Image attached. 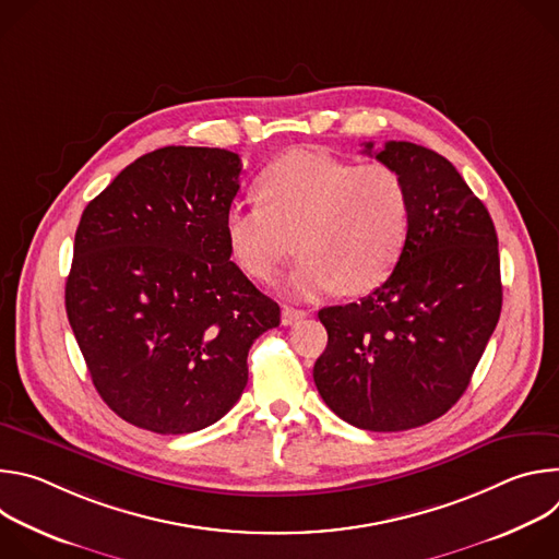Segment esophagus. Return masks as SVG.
Here are the masks:
<instances>
[{"label": "esophagus", "mask_w": 559, "mask_h": 559, "mask_svg": "<svg viewBox=\"0 0 559 559\" xmlns=\"http://www.w3.org/2000/svg\"><path fill=\"white\" fill-rule=\"evenodd\" d=\"M305 316H307V311H305V309L283 307V311H281V321H283V325H294V323H298L300 318H305Z\"/></svg>", "instance_id": "esophagus-1"}]
</instances>
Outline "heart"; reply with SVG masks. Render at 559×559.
<instances>
[{
    "label": "heart",
    "mask_w": 559,
    "mask_h": 559,
    "mask_svg": "<svg viewBox=\"0 0 559 559\" xmlns=\"http://www.w3.org/2000/svg\"><path fill=\"white\" fill-rule=\"evenodd\" d=\"M261 205L231 203L223 234L231 261L272 283L292 254L302 259L289 292L313 298L334 289L367 294L401 261L412 231V199L386 164L354 166L321 152H289L257 183Z\"/></svg>",
    "instance_id": "obj_1"
}]
</instances>
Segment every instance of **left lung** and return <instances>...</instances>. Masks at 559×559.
Returning <instances> with one entry per match:
<instances>
[{"mask_svg":"<svg viewBox=\"0 0 559 559\" xmlns=\"http://www.w3.org/2000/svg\"><path fill=\"white\" fill-rule=\"evenodd\" d=\"M367 154L401 173L412 199L407 248L358 302L323 307L313 365L325 405L367 431H407L447 414L468 386L502 309L498 234L451 162L409 141Z\"/></svg>","mask_w":559,"mask_h":559,"instance_id":"8db88e82","label":"left lung"}]
</instances>
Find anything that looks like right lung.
I'll return each instance as SVG.
<instances>
[{
  "instance_id": "add662e5",
  "label": "right lung",
  "mask_w": 559,
  "mask_h": 559,
  "mask_svg": "<svg viewBox=\"0 0 559 559\" xmlns=\"http://www.w3.org/2000/svg\"><path fill=\"white\" fill-rule=\"evenodd\" d=\"M241 158L168 145L139 156L79 221L66 311L104 403L164 436L221 420L281 307L229 261Z\"/></svg>"
}]
</instances>
